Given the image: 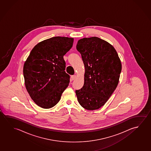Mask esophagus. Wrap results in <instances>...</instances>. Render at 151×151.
I'll use <instances>...</instances> for the list:
<instances>
[{"mask_svg": "<svg viewBox=\"0 0 151 151\" xmlns=\"http://www.w3.org/2000/svg\"><path fill=\"white\" fill-rule=\"evenodd\" d=\"M76 78H77V76L76 75H73V76H71V79H72V80H75V79H76Z\"/></svg>", "mask_w": 151, "mask_h": 151, "instance_id": "esophagus-1", "label": "esophagus"}]
</instances>
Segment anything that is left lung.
<instances>
[{
	"instance_id": "left-lung-1",
	"label": "left lung",
	"mask_w": 151,
	"mask_h": 151,
	"mask_svg": "<svg viewBox=\"0 0 151 151\" xmlns=\"http://www.w3.org/2000/svg\"><path fill=\"white\" fill-rule=\"evenodd\" d=\"M85 73L84 85L76 91L80 104L95 110L105 104L117 87L122 64L112 45L98 37L83 38L78 41Z\"/></svg>"
}]
</instances>
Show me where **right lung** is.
Returning <instances> with one entry per match:
<instances>
[{"label": "right lung", "instance_id": "1", "mask_svg": "<svg viewBox=\"0 0 151 151\" xmlns=\"http://www.w3.org/2000/svg\"><path fill=\"white\" fill-rule=\"evenodd\" d=\"M74 39L54 37L42 41L32 49L24 62L23 73L27 91L36 104L50 109L60 101L69 83L63 55Z\"/></svg>", "mask_w": 151, "mask_h": 151}]
</instances>
